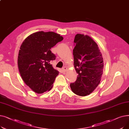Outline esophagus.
<instances>
[{
	"instance_id": "esophagus-1",
	"label": "esophagus",
	"mask_w": 129,
	"mask_h": 129,
	"mask_svg": "<svg viewBox=\"0 0 129 129\" xmlns=\"http://www.w3.org/2000/svg\"><path fill=\"white\" fill-rule=\"evenodd\" d=\"M62 70H63V72H65L66 71V70H67V67H64Z\"/></svg>"
}]
</instances>
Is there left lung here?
I'll return each mask as SVG.
<instances>
[{"instance_id": "left-lung-1", "label": "left lung", "mask_w": 129, "mask_h": 129, "mask_svg": "<svg viewBox=\"0 0 129 129\" xmlns=\"http://www.w3.org/2000/svg\"><path fill=\"white\" fill-rule=\"evenodd\" d=\"M74 42V65L78 75L70 87L74 93L85 96L100 83L103 73V57L98 45L88 36L77 34Z\"/></svg>"}]
</instances>
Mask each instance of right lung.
I'll return each instance as SVG.
<instances>
[{
  "label": "right lung",
  "mask_w": 129,
  "mask_h": 129,
  "mask_svg": "<svg viewBox=\"0 0 129 129\" xmlns=\"http://www.w3.org/2000/svg\"><path fill=\"white\" fill-rule=\"evenodd\" d=\"M63 40L54 32L39 31L27 37L20 46L18 65L25 84L38 93L50 90L59 72L51 64L56 56L51 49Z\"/></svg>",
  "instance_id": "1"
}]
</instances>
